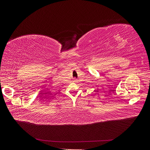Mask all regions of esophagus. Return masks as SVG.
I'll use <instances>...</instances> for the list:
<instances>
[{"mask_svg": "<svg viewBox=\"0 0 150 150\" xmlns=\"http://www.w3.org/2000/svg\"><path fill=\"white\" fill-rule=\"evenodd\" d=\"M74 81H76V79H74Z\"/></svg>", "mask_w": 150, "mask_h": 150, "instance_id": "obj_1", "label": "esophagus"}]
</instances>
